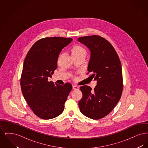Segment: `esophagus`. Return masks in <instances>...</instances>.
I'll return each instance as SVG.
<instances>
[{
  "mask_svg": "<svg viewBox=\"0 0 148 148\" xmlns=\"http://www.w3.org/2000/svg\"><path fill=\"white\" fill-rule=\"evenodd\" d=\"M73 90H79V87L77 85H73Z\"/></svg>",
  "mask_w": 148,
  "mask_h": 148,
  "instance_id": "1",
  "label": "esophagus"
}]
</instances>
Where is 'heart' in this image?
<instances>
[{
	"instance_id": "obj_1",
	"label": "heart",
	"mask_w": 148,
	"mask_h": 148,
	"mask_svg": "<svg viewBox=\"0 0 148 148\" xmlns=\"http://www.w3.org/2000/svg\"><path fill=\"white\" fill-rule=\"evenodd\" d=\"M71 54L73 58L79 56H85L86 50L84 47L80 45H74L71 50Z\"/></svg>"
}]
</instances>
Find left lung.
Listing matches in <instances>:
<instances>
[{"label":"left lung","mask_w":148,"mask_h":148,"mask_svg":"<svg viewBox=\"0 0 148 148\" xmlns=\"http://www.w3.org/2000/svg\"><path fill=\"white\" fill-rule=\"evenodd\" d=\"M90 51L88 71L97 81L92 90L87 85L80 86L83 97L79 101L81 113L98 120L110 113L121 98L123 88L122 69L119 58L112 44L99 35L77 39Z\"/></svg>","instance_id":"8db88e82"}]
</instances>
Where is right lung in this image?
<instances>
[{
    "instance_id": "right-lung-1",
    "label": "right lung",
    "mask_w": 148,
    "mask_h": 148,
    "mask_svg": "<svg viewBox=\"0 0 148 148\" xmlns=\"http://www.w3.org/2000/svg\"><path fill=\"white\" fill-rule=\"evenodd\" d=\"M73 40L63 37H47L35 42L24 60L21 79V92L28 106L42 119L54 118L63 113L64 104L72 89L49 82L62 50Z\"/></svg>"
}]
</instances>
